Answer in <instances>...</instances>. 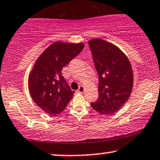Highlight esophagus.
<instances>
[{
  "label": "esophagus",
  "mask_w": 160,
  "mask_h": 160,
  "mask_svg": "<svg viewBox=\"0 0 160 160\" xmlns=\"http://www.w3.org/2000/svg\"><path fill=\"white\" fill-rule=\"evenodd\" d=\"M78 92H80V93H83V92H84V87L82 86H80L78 88Z\"/></svg>",
  "instance_id": "obj_1"
}]
</instances>
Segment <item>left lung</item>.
<instances>
[{
	"instance_id": "8db88e82",
	"label": "left lung",
	"mask_w": 160,
	"mask_h": 160,
	"mask_svg": "<svg viewBox=\"0 0 160 160\" xmlns=\"http://www.w3.org/2000/svg\"><path fill=\"white\" fill-rule=\"evenodd\" d=\"M98 74V99L91 106L101 114H113L127 102L133 88V72L127 57L102 39L88 41Z\"/></svg>"
}]
</instances>
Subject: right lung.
Instances as JSON below:
<instances>
[{
  "instance_id": "right-lung-1",
  "label": "right lung",
  "mask_w": 160,
  "mask_h": 160,
  "mask_svg": "<svg viewBox=\"0 0 160 160\" xmlns=\"http://www.w3.org/2000/svg\"><path fill=\"white\" fill-rule=\"evenodd\" d=\"M83 43L55 42L36 60L29 77V88L34 102L47 114L61 113L73 97L62 75V68L82 51Z\"/></svg>"
}]
</instances>
